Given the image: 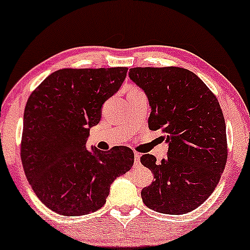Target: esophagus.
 <instances>
[{
  "mask_svg": "<svg viewBox=\"0 0 250 250\" xmlns=\"http://www.w3.org/2000/svg\"><path fill=\"white\" fill-rule=\"evenodd\" d=\"M134 157H135V163H136V164L140 163V158H141V155L138 154V152H135V154H134Z\"/></svg>",
  "mask_w": 250,
  "mask_h": 250,
  "instance_id": "esophagus-1",
  "label": "esophagus"
}]
</instances>
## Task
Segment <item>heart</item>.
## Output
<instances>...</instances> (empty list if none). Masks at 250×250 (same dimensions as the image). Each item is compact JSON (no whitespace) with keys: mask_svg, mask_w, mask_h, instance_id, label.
<instances>
[{"mask_svg":"<svg viewBox=\"0 0 250 250\" xmlns=\"http://www.w3.org/2000/svg\"><path fill=\"white\" fill-rule=\"evenodd\" d=\"M133 91H137V89H133Z\"/></svg>","mask_w":250,"mask_h":250,"instance_id":"obj_1","label":"heart"}]
</instances>
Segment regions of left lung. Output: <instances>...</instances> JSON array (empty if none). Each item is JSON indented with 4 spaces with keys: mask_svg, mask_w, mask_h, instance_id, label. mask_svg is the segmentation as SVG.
Masks as SVG:
<instances>
[{
    "mask_svg": "<svg viewBox=\"0 0 250 250\" xmlns=\"http://www.w3.org/2000/svg\"><path fill=\"white\" fill-rule=\"evenodd\" d=\"M129 78L151 108L150 130L165 134L167 157L141 163L155 182L141 192L149 208L164 214L193 211L215 190L227 162L226 125L215 95L193 72L182 67H134Z\"/></svg>",
    "mask_w": 250,
    "mask_h": 250,
    "instance_id": "1",
    "label": "left lung"
}]
</instances>
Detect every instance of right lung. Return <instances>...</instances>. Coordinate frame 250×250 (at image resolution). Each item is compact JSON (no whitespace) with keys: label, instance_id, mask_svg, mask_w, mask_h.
Returning a JSON list of instances; mask_svg holds the SVG:
<instances>
[{"label":"right lung","instance_id":"right-lung-1","mask_svg":"<svg viewBox=\"0 0 250 250\" xmlns=\"http://www.w3.org/2000/svg\"><path fill=\"white\" fill-rule=\"evenodd\" d=\"M127 67L64 68L31 93L23 117L21 159L45 206L66 216L85 215L106 203L110 184L131 169L128 146L87 150L102 104L119 91Z\"/></svg>","mask_w":250,"mask_h":250}]
</instances>
